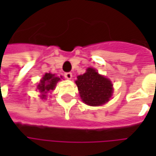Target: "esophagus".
<instances>
[{
  "label": "esophagus",
  "instance_id": "obj_1",
  "mask_svg": "<svg viewBox=\"0 0 156 156\" xmlns=\"http://www.w3.org/2000/svg\"><path fill=\"white\" fill-rule=\"evenodd\" d=\"M64 76H65V78L66 79H68V80H70V79H72V77H73V75H72V73H65L64 74Z\"/></svg>",
  "mask_w": 156,
  "mask_h": 156
}]
</instances>
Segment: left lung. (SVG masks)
<instances>
[{
	"label": "left lung",
	"instance_id": "8db88e82",
	"mask_svg": "<svg viewBox=\"0 0 156 156\" xmlns=\"http://www.w3.org/2000/svg\"><path fill=\"white\" fill-rule=\"evenodd\" d=\"M75 83L82 101L89 106L105 104L113 94L114 89L110 80L99 75L93 68H88L85 74L78 75Z\"/></svg>",
	"mask_w": 156,
	"mask_h": 156
}]
</instances>
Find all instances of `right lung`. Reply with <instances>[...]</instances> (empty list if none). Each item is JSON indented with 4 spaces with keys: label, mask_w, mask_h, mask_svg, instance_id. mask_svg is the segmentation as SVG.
Instances as JSON below:
<instances>
[{
    "label": "right lung",
    "mask_w": 156,
    "mask_h": 156,
    "mask_svg": "<svg viewBox=\"0 0 156 156\" xmlns=\"http://www.w3.org/2000/svg\"><path fill=\"white\" fill-rule=\"evenodd\" d=\"M61 78L62 76L57 77L55 75L50 74V73H46L45 75H43L41 80L40 81V83L37 85V89L39 90L40 93L41 94V97L42 99H44L46 97V94L55 89L56 83L61 80Z\"/></svg>",
    "instance_id": "1"
}]
</instances>
